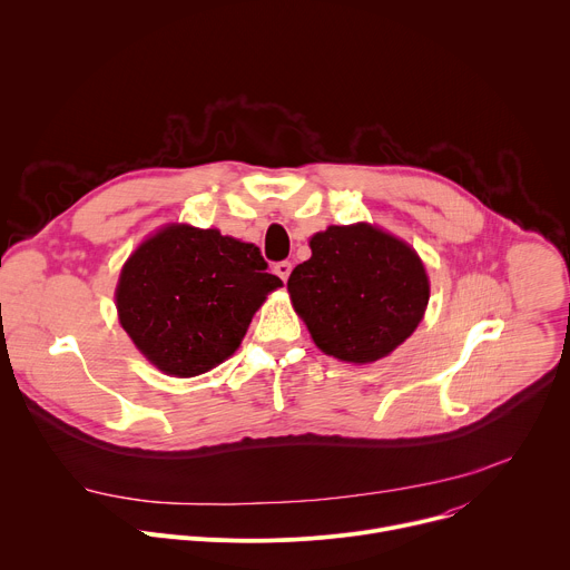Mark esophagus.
I'll use <instances>...</instances> for the list:
<instances>
[{
  "label": "esophagus",
  "mask_w": 570,
  "mask_h": 570,
  "mask_svg": "<svg viewBox=\"0 0 570 570\" xmlns=\"http://www.w3.org/2000/svg\"><path fill=\"white\" fill-rule=\"evenodd\" d=\"M291 271H293L291 262H279V264H275V275H277L282 282H286V279H288Z\"/></svg>",
  "instance_id": "1"
}]
</instances>
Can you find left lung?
<instances>
[{"label":"left lung","mask_w":570,"mask_h":570,"mask_svg":"<svg viewBox=\"0 0 570 570\" xmlns=\"http://www.w3.org/2000/svg\"><path fill=\"white\" fill-rule=\"evenodd\" d=\"M288 293L313 343L365 365L394 352L424 317L431 286L409 243L370 225H330L308 240Z\"/></svg>","instance_id":"8db88e82"}]
</instances>
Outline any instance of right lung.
I'll return each mask as SVG.
<instances>
[{
    "instance_id": "add662e5",
    "label": "right lung",
    "mask_w": 570,
    "mask_h": 570,
    "mask_svg": "<svg viewBox=\"0 0 570 570\" xmlns=\"http://www.w3.org/2000/svg\"><path fill=\"white\" fill-rule=\"evenodd\" d=\"M255 243L171 223L128 257L117 313L135 347L165 374L189 379L229 358L282 279Z\"/></svg>"
}]
</instances>
